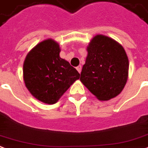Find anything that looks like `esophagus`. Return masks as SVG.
<instances>
[{"label":"esophagus","instance_id":"1","mask_svg":"<svg viewBox=\"0 0 148 148\" xmlns=\"http://www.w3.org/2000/svg\"><path fill=\"white\" fill-rule=\"evenodd\" d=\"M76 69H77V71H78L79 73H81V71H82V66H78L76 67Z\"/></svg>","mask_w":148,"mask_h":148}]
</instances>
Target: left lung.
Wrapping results in <instances>:
<instances>
[{"instance_id":"8db88e82","label":"left lung","mask_w":148,"mask_h":148,"mask_svg":"<svg viewBox=\"0 0 148 148\" xmlns=\"http://www.w3.org/2000/svg\"><path fill=\"white\" fill-rule=\"evenodd\" d=\"M87 51L81 82L99 100L118 96L129 74V60L124 48L112 38L99 34L92 39Z\"/></svg>"}]
</instances>
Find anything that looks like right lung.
Returning <instances> with one entry per match:
<instances>
[{"label":"right lung","mask_w":148,"mask_h":148,"mask_svg":"<svg viewBox=\"0 0 148 148\" xmlns=\"http://www.w3.org/2000/svg\"><path fill=\"white\" fill-rule=\"evenodd\" d=\"M60 45L52 39L38 44L27 54L23 63L26 87L38 100L53 104L80 74L60 56Z\"/></svg>","instance_id":"right-lung-1"}]
</instances>
